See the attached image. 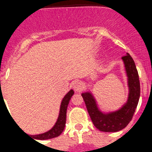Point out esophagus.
<instances>
[{"instance_id": "obj_1", "label": "esophagus", "mask_w": 152, "mask_h": 152, "mask_svg": "<svg viewBox=\"0 0 152 152\" xmlns=\"http://www.w3.org/2000/svg\"><path fill=\"white\" fill-rule=\"evenodd\" d=\"M72 87H73L74 90L77 92H79V91H81L83 89H84V85L80 80H75L74 81L73 84H72Z\"/></svg>"}]
</instances>
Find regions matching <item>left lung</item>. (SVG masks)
<instances>
[{"mask_svg":"<svg viewBox=\"0 0 152 152\" xmlns=\"http://www.w3.org/2000/svg\"><path fill=\"white\" fill-rule=\"evenodd\" d=\"M128 77V100L121 108L115 112L104 113L98 109L96 100L90 92L81 96L91 120L96 129L101 132H115L123 129L132 119L140 96V82L138 71L132 58L129 53L122 57Z\"/></svg>","mask_w":152,"mask_h":152,"instance_id":"8db88e82","label":"left lung"}]
</instances>
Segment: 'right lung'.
Instances as JSON below:
<instances>
[{
	"label": "right lung",
	"instance_id": "add662e5",
	"mask_svg": "<svg viewBox=\"0 0 152 152\" xmlns=\"http://www.w3.org/2000/svg\"><path fill=\"white\" fill-rule=\"evenodd\" d=\"M73 94L74 91L73 90H71V91L64 96L61 103V107H60L58 118L57 121H56L55 126H53L49 131L46 132L45 133L39 134V135H30V136L33 137V139H38V140H45V139H52V138H56V137H58V135H61V133L63 132V130H64V126H65V123H66V113L68 105Z\"/></svg>",
	"mask_w": 152,
	"mask_h": 152
}]
</instances>
